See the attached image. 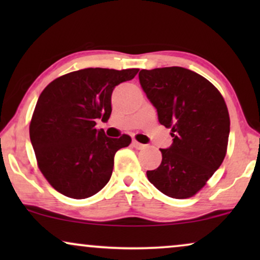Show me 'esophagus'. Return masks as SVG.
I'll use <instances>...</instances> for the list:
<instances>
[{"mask_svg": "<svg viewBox=\"0 0 260 260\" xmlns=\"http://www.w3.org/2000/svg\"><path fill=\"white\" fill-rule=\"evenodd\" d=\"M133 145L136 149H138V150H142V149H144L145 147H147V145H145V144H142V143H140V142H137V141H133Z\"/></svg>", "mask_w": 260, "mask_h": 260, "instance_id": "1", "label": "esophagus"}]
</instances>
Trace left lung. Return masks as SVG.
Instances as JSON below:
<instances>
[{
    "instance_id": "obj_1",
    "label": "left lung",
    "mask_w": 260,
    "mask_h": 260,
    "mask_svg": "<svg viewBox=\"0 0 260 260\" xmlns=\"http://www.w3.org/2000/svg\"><path fill=\"white\" fill-rule=\"evenodd\" d=\"M141 86L157 110L158 122L172 129L173 144L159 149L162 162L148 180L175 199L193 197L226 156L230 116L214 85L183 67L142 70Z\"/></svg>"
}]
</instances>
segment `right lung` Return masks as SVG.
Masks as SVG:
<instances>
[{"label":"right lung","instance_id":"obj_1","mask_svg":"<svg viewBox=\"0 0 260 260\" xmlns=\"http://www.w3.org/2000/svg\"><path fill=\"white\" fill-rule=\"evenodd\" d=\"M138 71L79 70L56 78L41 92L29 136L39 168L59 193L86 199L109 182L115 154L131 137H108L95 129V120L109 118L113 88Z\"/></svg>","mask_w":260,"mask_h":260}]
</instances>
